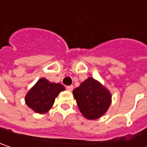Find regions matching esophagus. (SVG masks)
<instances>
[{"label":"esophagus","mask_w":147,"mask_h":147,"mask_svg":"<svg viewBox=\"0 0 147 147\" xmlns=\"http://www.w3.org/2000/svg\"><path fill=\"white\" fill-rule=\"evenodd\" d=\"M73 88H74L73 86H72V85H71V86H68V87H67L66 88H67V90H68V91L71 92V91L73 90Z\"/></svg>","instance_id":"1"}]
</instances>
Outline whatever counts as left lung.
Returning a JSON list of instances; mask_svg holds the SVG:
<instances>
[{"mask_svg": "<svg viewBox=\"0 0 147 147\" xmlns=\"http://www.w3.org/2000/svg\"><path fill=\"white\" fill-rule=\"evenodd\" d=\"M72 93L81 113L88 120L101 117L111 104V92L93 77L82 82Z\"/></svg>", "mask_w": 147, "mask_h": 147, "instance_id": "8db88e82", "label": "left lung"}]
</instances>
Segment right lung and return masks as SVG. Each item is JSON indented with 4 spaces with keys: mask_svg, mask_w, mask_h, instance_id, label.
<instances>
[{
    "mask_svg": "<svg viewBox=\"0 0 147 147\" xmlns=\"http://www.w3.org/2000/svg\"><path fill=\"white\" fill-rule=\"evenodd\" d=\"M64 90L65 88L62 84L51 82L42 77L28 91L24 100L35 112L44 114L52 108L59 94Z\"/></svg>",
    "mask_w": 147,
    "mask_h": 147,
    "instance_id": "obj_1",
    "label": "right lung"
}]
</instances>
